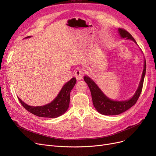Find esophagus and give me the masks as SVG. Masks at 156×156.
Segmentation results:
<instances>
[{
	"label": "esophagus",
	"instance_id": "34e87169",
	"mask_svg": "<svg viewBox=\"0 0 156 156\" xmlns=\"http://www.w3.org/2000/svg\"><path fill=\"white\" fill-rule=\"evenodd\" d=\"M74 76L77 80H82L83 76V71L82 69H77L74 72Z\"/></svg>",
	"mask_w": 156,
	"mask_h": 156
}]
</instances>
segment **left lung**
<instances>
[{
	"label": "left lung",
	"mask_w": 156,
	"mask_h": 156,
	"mask_svg": "<svg viewBox=\"0 0 156 156\" xmlns=\"http://www.w3.org/2000/svg\"><path fill=\"white\" fill-rule=\"evenodd\" d=\"M118 31L122 38H126V39L133 40L136 44H137L134 38L127 31L122 28H119ZM145 73L146 61L145 60L144 69L139 87H138L134 95L132 97V98L125 101H114L109 99L102 93V91L98 87V85L94 82L93 80H91L87 76H84L83 79L89 86L91 93L93 105L97 111L103 115L112 116V115H118L121 113H123L136 104L141 93Z\"/></svg>",
	"instance_id": "obj_1"
}]
</instances>
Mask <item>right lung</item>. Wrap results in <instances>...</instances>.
<instances>
[{
  "label": "right lung",
  "mask_w": 156,
  "mask_h": 156,
  "mask_svg": "<svg viewBox=\"0 0 156 156\" xmlns=\"http://www.w3.org/2000/svg\"><path fill=\"white\" fill-rule=\"evenodd\" d=\"M31 36L26 38H30ZM76 79L73 78L69 80L60 91L59 94L55 98V99L44 106L33 107L30 106L24 102H23L19 98V100L27 111L33 114L35 116L43 118H55L64 114L69 108L70 101V93L74 85L76 84Z\"/></svg>",
  "instance_id": "obj_1"
}]
</instances>
